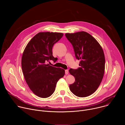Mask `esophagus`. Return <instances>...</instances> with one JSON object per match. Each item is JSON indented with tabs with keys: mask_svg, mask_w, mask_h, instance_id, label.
Instances as JSON below:
<instances>
[{
	"mask_svg": "<svg viewBox=\"0 0 125 125\" xmlns=\"http://www.w3.org/2000/svg\"><path fill=\"white\" fill-rule=\"evenodd\" d=\"M65 74H66V75L68 74V73H69V71H68V70H66L65 71Z\"/></svg>",
	"mask_w": 125,
	"mask_h": 125,
	"instance_id": "1",
	"label": "esophagus"
}]
</instances>
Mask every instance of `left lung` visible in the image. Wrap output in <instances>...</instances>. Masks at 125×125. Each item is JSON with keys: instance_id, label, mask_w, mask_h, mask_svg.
<instances>
[{"instance_id": "8db88e82", "label": "left lung", "mask_w": 125, "mask_h": 125, "mask_svg": "<svg viewBox=\"0 0 125 125\" xmlns=\"http://www.w3.org/2000/svg\"><path fill=\"white\" fill-rule=\"evenodd\" d=\"M65 36L73 45L76 58L81 60L80 67L69 71L75 79L74 83L70 84V90L77 96H88L96 91L103 79L105 62L103 50L86 32L67 33Z\"/></svg>"}]
</instances>
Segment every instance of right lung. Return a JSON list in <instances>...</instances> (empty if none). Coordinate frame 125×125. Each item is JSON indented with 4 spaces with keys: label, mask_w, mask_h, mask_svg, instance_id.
<instances>
[{
    "label": "right lung",
    "mask_w": 125,
    "mask_h": 125,
    "mask_svg": "<svg viewBox=\"0 0 125 125\" xmlns=\"http://www.w3.org/2000/svg\"><path fill=\"white\" fill-rule=\"evenodd\" d=\"M60 32H40L31 39L22 55V69L31 90L42 98L51 96L58 80L63 77L65 70L47 64L53 60L52 47L63 37Z\"/></svg>",
    "instance_id": "1"
}]
</instances>
